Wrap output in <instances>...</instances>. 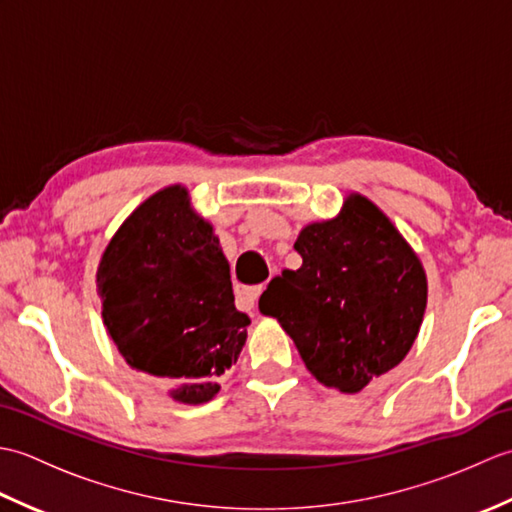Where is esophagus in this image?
Wrapping results in <instances>:
<instances>
[{"mask_svg": "<svg viewBox=\"0 0 512 512\" xmlns=\"http://www.w3.org/2000/svg\"><path fill=\"white\" fill-rule=\"evenodd\" d=\"M264 286H244L237 290V306L242 310H253L255 303L259 299V295H262Z\"/></svg>", "mask_w": 512, "mask_h": 512, "instance_id": "obj_1", "label": "esophagus"}]
</instances>
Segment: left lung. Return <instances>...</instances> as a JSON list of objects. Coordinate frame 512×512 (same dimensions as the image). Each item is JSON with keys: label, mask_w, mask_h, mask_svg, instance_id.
<instances>
[{"label": "left lung", "mask_w": 512, "mask_h": 512, "mask_svg": "<svg viewBox=\"0 0 512 512\" xmlns=\"http://www.w3.org/2000/svg\"><path fill=\"white\" fill-rule=\"evenodd\" d=\"M295 248L301 268L270 281L259 310L281 323L319 383L356 394L416 341L427 308L420 259L363 195L303 228Z\"/></svg>", "instance_id": "left-lung-1"}]
</instances>
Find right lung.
Here are the masks:
<instances>
[{"mask_svg": "<svg viewBox=\"0 0 512 512\" xmlns=\"http://www.w3.org/2000/svg\"><path fill=\"white\" fill-rule=\"evenodd\" d=\"M103 321L129 367L171 385V398L209 402L237 363L250 319L235 308L231 266L182 187L151 195L105 248Z\"/></svg>", "mask_w": 512, "mask_h": 512, "instance_id": "obj_1", "label": "right lung"}]
</instances>
